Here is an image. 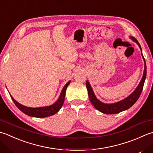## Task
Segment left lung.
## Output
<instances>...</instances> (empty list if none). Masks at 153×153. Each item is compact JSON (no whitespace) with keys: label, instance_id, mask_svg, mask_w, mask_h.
I'll return each instance as SVG.
<instances>
[{"label":"left lung","instance_id":"8db88e82","mask_svg":"<svg viewBox=\"0 0 153 153\" xmlns=\"http://www.w3.org/2000/svg\"><path fill=\"white\" fill-rule=\"evenodd\" d=\"M131 38L133 39V41L135 42L139 45L140 49L141 50V47H140L139 42L133 37H131ZM142 56L145 61V70H144V73H143V76L142 77V79L140 81L138 87L136 88L134 91L129 96L127 97V98H125L123 100L119 101L117 103H112V104H105L101 102V101H99L96 98V97L95 96L94 93L92 90V88L90 84H89L88 81H87L86 87H87V89H88L89 100H90L91 103L93 104V105L96 108V109L100 111V112L106 113V114H116V113H119L121 111H123L125 110L128 109L135 103L136 101L138 100V99L139 98L140 95V94H141V92L143 91V85H144L145 80L146 79V62H145V59L144 58V57H143V53H142Z\"/></svg>","mask_w":153,"mask_h":153}]
</instances>
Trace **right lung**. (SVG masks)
I'll return each instance as SVG.
<instances>
[{
  "instance_id": "1",
  "label": "right lung",
  "mask_w": 153,
  "mask_h": 153,
  "mask_svg": "<svg viewBox=\"0 0 153 153\" xmlns=\"http://www.w3.org/2000/svg\"><path fill=\"white\" fill-rule=\"evenodd\" d=\"M70 81L64 85L58 101H57L55 103H53L50 106L38 107V108H31V107L24 106L18 103L17 101L11 96V95H10V97L12 98V100H13V102L14 103V104L16 105V106L21 111L23 112L24 113H25L26 115L31 116V117H40V118L46 117L56 114V113L61 109V107H62L63 104H64V102L65 91H66V89L68 88V85L70 84Z\"/></svg>"
}]
</instances>
